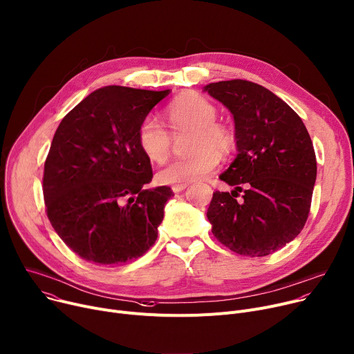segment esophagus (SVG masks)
Wrapping results in <instances>:
<instances>
[{
	"instance_id": "34e87169",
	"label": "esophagus",
	"mask_w": 354,
	"mask_h": 354,
	"mask_svg": "<svg viewBox=\"0 0 354 354\" xmlns=\"http://www.w3.org/2000/svg\"><path fill=\"white\" fill-rule=\"evenodd\" d=\"M187 187H188V184H174L171 187V189H173V193H181L183 189H185Z\"/></svg>"
}]
</instances>
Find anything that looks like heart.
<instances>
[{
  "label": "heart",
  "mask_w": 354,
  "mask_h": 354,
  "mask_svg": "<svg viewBox=\"0 0 354 354\" xmlns=\"http://www.w3.org/2000/svg\"><path fill=\"white\" fill-rule=\"evenodd\" d=\"M166 118L174 131L193 129L189 140V150L193 153L162 167L157 173L161 184H187L204 178L218 166L220 156H227L234 149L232 134L215 122L216 109L197 93L177 97L167 107ZM138 143L145 156L154 162L165 161L171 150L167 129L153 116H147L140 123Z\"/></svg>",
  "instance_id": "heart-1"
}]
</instances>
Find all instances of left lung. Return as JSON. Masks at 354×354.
I'll list each match as a JSON object with an SVG mask.
<instances>
[{
  "instance_id": "obj_1",
  "label": "left lung",
  "mask_w": 354,
  "mask_h": 354,
  "mask_svg": "<svg viewBox=\"0 0 354 354\" xmlns=\"http://www.w3.org/2000/svg\"><path fill=\"white\" fill-rule=\"evenodd\" d=\"M203 91L231 112L236 142V156L220 176L235 188L214 193L207 211L211 231L239 255H269L293 241L308 220L317 171L310 136L293 109L261 85L234 79ZM238 191L244 192L241 201Z\"/></svg>"
}]
</instances>
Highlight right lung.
Here are the masks:
<instances>
[{
  "label": "right lung",
  "instance_id": "add662e5",
  "mask_svg": "<svg viewBox=\"0 0 354 354\" xmlns=\"http://www.w3.org/2000/svg\"><path fill=\"white\" fill-rule=\"evenodd\" d=\"M171 91L104 86L62 119L45 161L48 218L66 245L99 265L142 257L157 239L167 185L145 189L153 178L138 129Z\"/></svg>",
  "mask_w": 354,
  "mask_h": 354
}]
</instances>
